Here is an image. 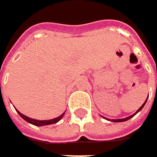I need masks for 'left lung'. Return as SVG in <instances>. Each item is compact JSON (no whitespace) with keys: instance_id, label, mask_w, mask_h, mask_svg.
<instances>
[{"instance_id":"1","label":"left lung","mask_w":157,"mask_h":157,"mask_svg":"<svg viewBox=\"0 0 157 157\" xmlns=\"http://www.w3.org/2000/svg\"><path fill=\"white\" fill-rule=\"evenodd\" d=\"M146 101H147V99H146V100H145V102H144V103L143 104V105H142L141 107H140L139 109L137 110V111H136V113H135L134 114H132V115H130V116H128V117H126V118H123V119H113V120H111V121H112V122H115V123H116V122H124V121H127V120H129L130 118H132L133 116H135V115H136V113H137L138 112H140V111H141L142 108L144 107V105H145ZM107 120H109V119H107Z\"/></svg>"}]
</instances>
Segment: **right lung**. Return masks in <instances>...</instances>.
Instances as JSON below:
<instances>
[{"instance_id": "right-lung-1", "label": "right lung", "mask_w": 157, "mask_h": 157, "mask_svg": "<svg viewBox=\"0 0 157 157\" xmlns=\"http://www.w3.org/2000/svg\"><path fill=\"white\" fill-rule=\"evenodd\" d=\"M16 111L18 112L19 115H20L22 119H24L26 122H28V123H30V124H33V125H36V126H43V125H48V124H56L57 122H59V121L63 117V115H64V113H62L60 116H58V117H56V118H54V119H51V120H42V121H41V120H36V119L30 118V117H28V116L22 114L21 113H20L18 110H16Z\"/></svg>"}]
</instances>
